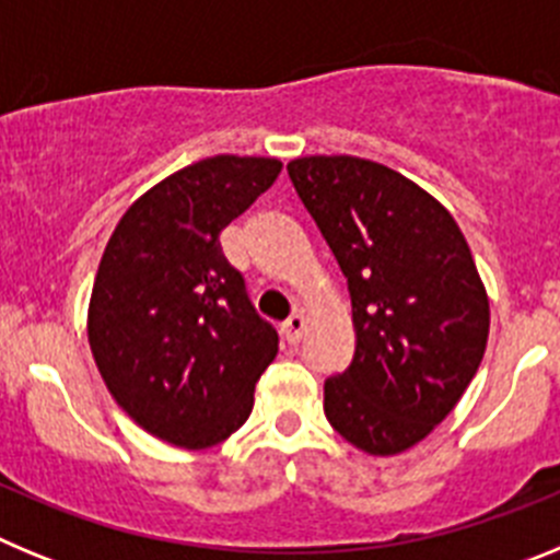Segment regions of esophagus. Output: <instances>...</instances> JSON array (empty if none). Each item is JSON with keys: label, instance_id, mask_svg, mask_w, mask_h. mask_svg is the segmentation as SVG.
Instances as JSON below:
<instances>
[{"label": "esophagus", "instance_id": "esophagus-1", "mask_svg": "<svg viewBox=\"0 0 560 560\" xmlns=\"http://www.w3.org/2000/svg\"><path fill=\"white\" fill-rule=\"evenodd\" d=\"M305 325H308V319H305L303 311H294V314H291L289 319L283 323V336L289 341H300L305 334Z\"/></svg>", "mask_w": 560, "mask_h": 560}]
</instances>
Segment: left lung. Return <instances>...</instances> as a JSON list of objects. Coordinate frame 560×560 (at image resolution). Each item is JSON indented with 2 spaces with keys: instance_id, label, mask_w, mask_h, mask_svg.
<instances>
[{
  "instance_id": "left-lung-1",
  "label": "left lung",
  "mask_w": 560,
  "mask_h": 560,
  "mask_svg": "<svg viewBox=\"0 0 560 560\" xmlns=\"http://www.w3.org/2000/svg\"><path fill=\"white\" fill-rule=\"evenodd\" d=\"M289 176L353 300V361L325 381V418L359 452H409L452 415L488 345L468 241L432 192L381 162L300 156Z\"/></svg>"
}]
</instances>
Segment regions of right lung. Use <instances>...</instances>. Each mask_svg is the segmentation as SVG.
Here are the masks:
<instances>
[{"label": "right lung", "mask_w": 560, "mask_h": 560, "mask_svg": "<svg viewBox=\"0 0 560 560\" xmlns=\"http://www.w3.org/2000/svg\"><path fill=\"white\" fill-rule=\"evenodd\" d=\"M280 171L275 156L192 162L142 192L103 249L89 348L117 407L171 446L201 452L244 427L277 355L219 235Z\"/></svg>", "instance_id": "right-lung-1"}]
</instances>
